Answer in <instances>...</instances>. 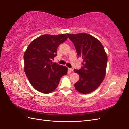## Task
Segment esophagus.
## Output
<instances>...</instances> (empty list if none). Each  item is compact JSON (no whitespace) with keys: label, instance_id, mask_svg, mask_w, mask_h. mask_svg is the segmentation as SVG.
<instances>
[{"label":"esophagus","instance_id":"1","mask_svg":"<svg viewBox=\"0 0 129 129\" xmlns=\"http://www.w3.org/2000/svg\"><path fill=\"white\" fill-rule=\"evenodd\" d=\"M68 71L69 72H73V69L72 68H68Z\"/></svg>","mask_w":129,"mask_h":129}]
</instances>
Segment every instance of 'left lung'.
<instances>
[{
  "instance_id": "obj_1",
  "label": "left lung",
  "mask_w": 129,
  "mask_h": 129,
  "mask_svg": "<svg viewBox=\"0 0 129 129\" xmlns=\"http://www.w3.org/2000/svg\"><path fill=\"white\" fill-rule=\"evenodd\" d=\"M67 35L75 46L77 56L83 59L81 68L74 70L80 76L74 87L81 93H89L99 87L105 77L108 61L106 53L101 42L88 33Z\"/></svg>"
}]
</instances>
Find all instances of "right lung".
Segmentation results:
<instances>
[{
    "mask_svg": "<svg viewBox=\"0 0 129 129\" xmlns=\"http://www.w3.org/2000/svg\"><path fill=\"white\" fill-rule=\"evenodd\" d=\"M66 34H44L31 42L24 53V71L30 83L44 93L56 89L61 77L67 73L64 66L53 63L58 47L67 39Z\"/></svg>",
    "mask_w": 129,
    "mask_h": 129,
    "instance_id": "1",
    "label": "right lung"
}]
</instances>
